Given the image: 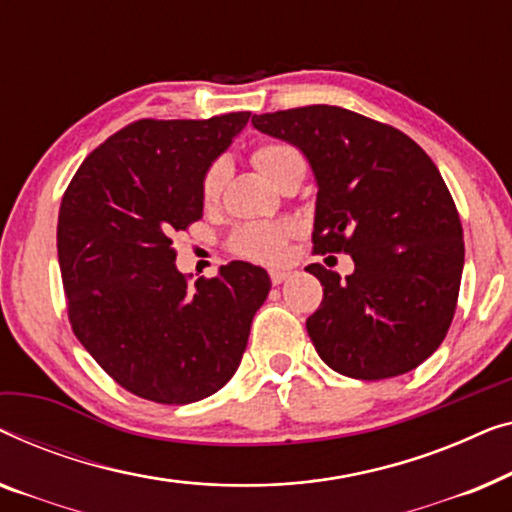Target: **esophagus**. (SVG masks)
<instances>
[{
    "instance_id": "34e87169",
    "label": "esophagus",
    "mask_w": 512,
    "mask_h": 512,
    "mask_svg": "<svg viewBox=\"0 0 512 512\" xmlns=\"http://www.w3.org/2000/svg\"><path fill=\"white\" fill-rule=\"evenodd\" d=\"M269 276H271V283H273V285H280V283H285V280L290 278L292 273L285 271V269H271Z\"/></svg>"
}]
</instances>
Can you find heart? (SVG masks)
<instances>
[{"mask_svg":"<svg viewBox=\"0 0 512 512\" xmlns=\"http://www.w3.org/2000/svg\"><path fill=\"white\" fill-rule=\"evenodd\" d=\"M253 160L259 171L273 183H280L292 171H304V160H301L299 150L287 146V143H262L255 148ZM229 176V162L215 160L211 167L204 171L201 178V199L204 204H215L220 199L222 187L227 183ZM292 227L290 225H273V222H253V225L241 227L234 234V250L243 257L255 259V262L276 264L287 253V239H290Z\"/></svg>","mask_w":512,"mask_h":512,"instance_id":"1","label":"heart"}]
</instances>
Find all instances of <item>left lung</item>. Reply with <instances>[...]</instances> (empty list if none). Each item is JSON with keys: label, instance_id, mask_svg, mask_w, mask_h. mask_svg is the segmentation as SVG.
<instances>
[{"label": "left lung", "instance_id": "obj_1", "mask_svg": "<svg viewBox=\"0 0 512 512\" xmlns=\"http://www.w3.org/2000/svg\"><path fill=\"white\" fill-rule=\"evenodd\" d=\"M313 171L315 253H345L341 278L308 264L325 299L306 320L331 369L357 380L401 376L448 334L464 271V234L436 164L413 139L341 106L253 115Z\"/></svg>", "mask_w": 512, "mask_h": 512}]
</instances>
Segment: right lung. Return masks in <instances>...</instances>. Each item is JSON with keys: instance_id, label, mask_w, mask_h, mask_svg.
<instances>
[{"instance_id": "right-lung-1", "label": "right lung", "mask_w": 512, "mask_h": 512, "mask_svg": "<svg viewBox=\"0 0 512 512\" xmlns=\"http://www.w3.org/2000/svg\"><path fill=\"white\" fill-rule=\"evenodd\" d=\"M248 120L132 122L85 157L64 192L57 257L71 327L136 397L192 403L225 387L269 297L262 266L232 262L194 285L176 269L174 234L204 213V171Z\"/></svg>"}]
</instances>
